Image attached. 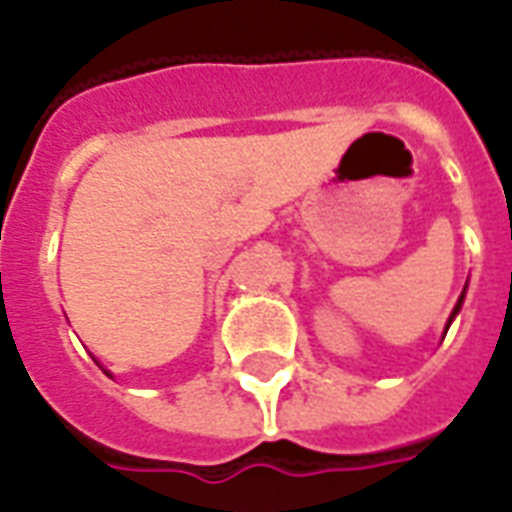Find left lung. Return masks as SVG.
I'll use <instances>...</instances> for the list:
<instances>
[{
	"label": "left lung",
	"mask_w": 512,
	"mask_h": 512,
	"mask_svg": "<svg viewBox=\"0 0 512 512\" xmlns=\"http://www.w3.org/2000/svg\"><path fill=\"white\" fill-rule=\"evenodd\" d=\"M465 289H468V284H465ZM465 289H462V295H460V300H457V305H454V311H452V316H449V321H446V329H444V335H446V332H449V324H452V321H454V316H457V313H460L462 303H465Z\"/></svg>",
	"instance_id": "1"
}]
</instances>
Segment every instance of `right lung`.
Returning a JSON list of instances; mask_svg holds the SVG:
<instances>
[{
  "label": "right lung",
  "mask_w": 512,
  "mask_h": 512,
  "mask_svg": "<svg viewBox=\"0 0 512 512\" xmlns=\"http://www.w3.org/2000/svg\"><path fill=\"white\" fill-rule=\"evenodd\" d=\"M103 372H106V369H103ZM106 374H111V372H106Z\"/></svg>",
  "instance_id": "right-lung-1"
}]
</instances>
